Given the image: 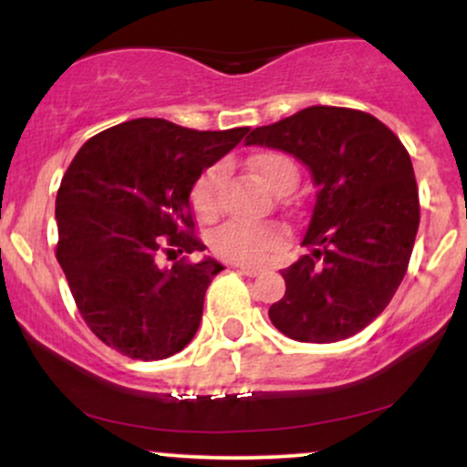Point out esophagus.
<instances>
[{
    "mask_svg": "<svg viewBox=\"0 0 467 467\" xmlns=\"http://www.w3.org/2000/svg\"><path fill=\"white\" fill-rule=\"evenodd\" d=\"M241 272H244L245 276H256V275H261V272H264V267H259V265H237Z\"/></svg>",
    "mask_w": 467,
    "mask_h": 467,
    "instance_id": "34e87169",
    "label": "esophagus"
}]
</instances>
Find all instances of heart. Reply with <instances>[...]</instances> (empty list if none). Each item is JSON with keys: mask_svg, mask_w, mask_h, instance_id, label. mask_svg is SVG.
I'll return each mask as SVG.
<instances>
[{"mask_svg": "<svg viewBox=\"0 0 467 467\" xmlns=\"http://www.w3.org/2000/svg\"><path fill=\"white\" fill-rule=\"evenodd\" d=\"M252 173L256 175L267 189L278 191L287 182H296V169L292 160L283 153L264 151L250 160ZM223 164H213L200 175L192 189V206L202 217H215L219 213V192H222ZM285 241V233L275 223H256L245 219H228L226 223L213 230L211 245L222 259L237 261V264H256L267 254L278 250Z\"/></svg>", "mask_w": 467, "mask_h": 467, "instance_id": "heart-1", "label": "heart"}]
</instances>
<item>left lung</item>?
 Wrapping results in <instances>:
<instances>
[{"mask_svg":"<svg viewBox=\"0 0 467 467\" xmlns=\"http://www.w3.org/2000/svg\"><path fill=\"white\" fill-rule=\"evenodd\" d=\"M245 144L292 153L312 171L316 200L303 245L281 270L285 296L270 307L281 334L301 342L356 336L398 292L420 228L410 155L378 118L349 107L314 105Z\"/></svg>","mask_w":467,"mask_h":467,"instance_id":"obj_1","label":"left lung"}]
</instances>
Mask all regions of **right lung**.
Wrapping results in <instances>:
<instances>
[{
    "instance_id": "right-lung-1",
    "label": "right lung",
    "mask_w": 467,
    "mask_h": 467,
    "mask_svg": "<svg viewBox=\"0 0 467 467\" xmlns=\"http://www.w3.org/2000/svg\"><path fill=\"white\" fill-rule=\"evenodd\" d=\"M250 130L197 131L136 118L96 133L57 192V261L85 325L133 360H162L195 336L217 261L195 233L191 191ZM160 254H182L160 268Z\"/></svg>"
}]
</instances>
